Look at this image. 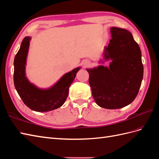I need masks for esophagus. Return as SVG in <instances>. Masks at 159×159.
<instances>
[{
  "label": "esophagus",
  "mask_w": 159,
  "mask_h": 159,
  "mask_svg": "<svg viewBox=\"0 0 159 159\" xmlns=\"http://www.w3.org/2000/svg\"><path fill=\"white\" fill-rule=\"evenodd\" d=\"M85 65H86V66H87V65H89V63H86V64H85Z\"/></svg>",
  "instance_id": "34e87169"
}]
</instances>
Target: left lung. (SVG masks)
<instances>
[{"label": "left lung", "mask_w": 159, "mask_h": 159, "mask_svg": "<svg viewBox=\"0 0 159 159\" xmlns=\"http://www.w3.org/2000/svg\"><path fill=\"white\" fill-rule=\"evenodd\" d=\"M112 38L104 58L112 60L109 68L87 69L93 98L108 109L124 107L136 97L144 73L140 46L129 31L111 28Z\"/></svg>", "instance_id": "left-lung-1"}]
</instances>
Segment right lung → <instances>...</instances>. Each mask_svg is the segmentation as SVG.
<instances>
[{
    "mask_svg": "<svg viewBox=\"0 0 159 159\" xmlns=\"http://www.w3.org/2000/svg\"><path fill=\"white\" fill-rule=\"evenodd\" d=\"M30 37L23 40L14 59L13 80L15 89L23 102L30 109L48 112L61 107L66 100L69 88L74 80L80 67L65 74L55 86L48 90H40L27 80L25 65L30 45Z\"/></svg>",
    "mask_w": 159,
    "mask_h": 159,
    "instance_id": "1",
    "label": "right lung"
}]
</instances>
